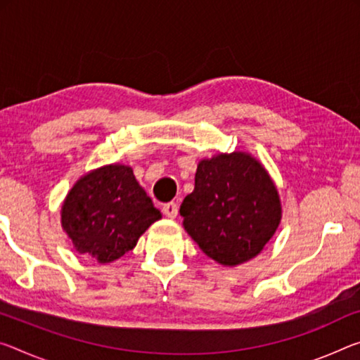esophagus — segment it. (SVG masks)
Returning <instances> with one entry per match:
<instances>
[{"instance_id":"esophagus-1","label":"esophagus","mask_w":360,"mask_h":360,"mask_svg":"<svg viewBox=\"0 0 360 360\" xmlns=\"http://www.w3.org/2000/svg\"><path fill=\"white\" fill-rule=\"evenodd\" d=\"M178 211H179V207H178V203H176V202H169V203L163 205V213H165V216H167V218L174 219L176 216H178Z\"/></svg>"}]
</instances>
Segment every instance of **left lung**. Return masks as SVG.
<instances>
[{
	"label": "left lung",
	"instance_id": "left-lung-1",
	"mask_svg": "<svg viewBox=\"0 0 360 360\" xmlns=\"http://www.w3.org/2000/svg\"><path fill=\"white\" fill-rule=\"evenodd\" d=\"M179 213L202 252L222 266L258 256L282 219L277 187L250 153H218L197 167L195 187Z\"/></svg>",
	"mask_w": 360,
	"mask_h": 360
}]
</instances>
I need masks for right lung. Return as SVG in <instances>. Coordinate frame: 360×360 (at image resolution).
Instances as JSON below:
<instances>
[{
  "mask_svg": "<svg viewBox=\"0 0 360 360\" xmlns=\"http://www.w3.org/2000/svg\"><path fill=\"white\" fill-rule=\"evenodd\" d=\"M160 218L162 213L136 181L133 168L118 163L82 176L60 211L62 229L73 248L98 262L122 258Z\"/></svg>",
  "mask_w": 360,
  "mask_h": 360,
  "instance_id": "right-lung-1",
  "label": "right lung"
}]
</instances>
